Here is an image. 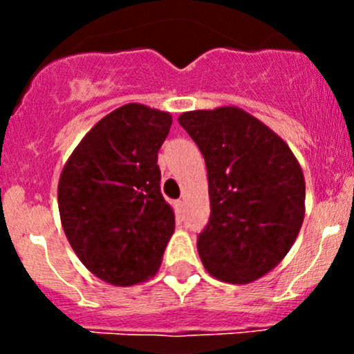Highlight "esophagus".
<instances>
[{
	"label": "esophagus",
	"instance_id": "esophagus-1",
	"mask_svg": "<svg viewBox=\"0 0 354 354\" xmlns=\"http://www.w3.org/2000/svg\"><path fill=\"white\" fill-rule=\"evenodd\" d=\"M174 210H176L178 216H183V210H185L183 200H176V202H174Z\"/></svg>",
	"mask_w": 354,
	"mask_h": 354
}]
</instances>
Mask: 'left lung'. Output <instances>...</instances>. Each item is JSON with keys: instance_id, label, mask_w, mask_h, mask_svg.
Segmentation results:
<instances>
[{"instance_id": "1", "label": "left lung", "mask_w": 354, "mask_h": 354, "mask_svg": "<svg viewBox=\"0 0 354 354\" xmlns=\"http://www.w3.org/2000/svg\"><path fill=\"white\" fill-rule=\"evenodd\" d=\"M207 166L210 219L197 248L207 272L248 284L295 245L305 217V178L289 145L236 106L178 118Z\"/></svg>"}]
</instances>
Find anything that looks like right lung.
<instances>
[{"mask_svg":"<svg viewBox=\"0 0 354 354\" xmlns=\"http://www.w3.org/2000/svg\"><path fill=\"white\" fill-rule=\"evenodd\" d=\"M171 123L167 111L124 104L97 121L63 166L58 207L68 241L113 286L154 277L174 233L157 166Z\"/></svg>","mask_w":354,"mask_h":354,"instance_id":"add662e5","label":"right lung"}]
</instances>
